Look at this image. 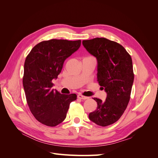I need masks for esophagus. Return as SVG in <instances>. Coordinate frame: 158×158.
<instances>
[{"label": "esophagus", "mask_w": 158, "mask_h": 158, "mask_svg": "<svg viewBox=\"0 0 158 158\" xmlns=\"http://www.w3.org/2000/svg\"><path fill=\"white\" fill-rule=\"evenodd\" d=\"M77 97H78V98H79V99H82V100H85V99H88V97H86V96H84V95H81V94L78 95H77Z\"/></svg>", "instance_id": "esophagus-1"}]
</instances>
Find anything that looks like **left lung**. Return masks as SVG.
<instances>
[{
    "instance_id": "obj_1",
    "label": "left lung",
    "mask_w": 158,
    "mask_h": 158,
    "mask_svg": "<svg viewBox=\"0 0 158 158\" xmlns=\"http://www.w3.org/2000/svg\"><path fill=\"white\" fill-rule=\"evenodd\" d=\"M84 48L97 59V78L107 97L94 98L97 109L89 114L90 121L102 127L117 121L130 100L134 73L131 56L120 44L104 37L82 41Z\"/></svg>"
}]
</instances>
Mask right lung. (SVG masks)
Here are the masks:
<instances>
[{"label": "right lung", "instance_id": "1", "mask_svg": "<svg viewBox=\"0 0 158 158\" xmlns=\"http://www.w3.org/2000/svg\"><path fill=\"white\" fill-rule=\"evenodd\" d=\"M81 41L51 40L31 49L24 63L23 86L28 106L37 120L49 127L63 122L76 95H63L52 89L64 60L80 47Z\"/></svg>", "mask_w": 158, "mask_h": 158}]
</instances>
